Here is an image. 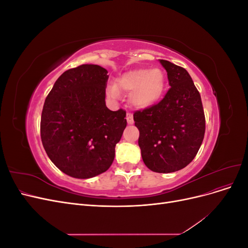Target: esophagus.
<instances>
[{
	"instance_id": "obj_1",
	"label": "esophagus",
	"mask_w": 248,
	"mask_h": 248,
	"mask_svg": "<svg viewBox=\"0 0 248 248\" xmlns=\"http://www.w3.org/2000/svg\"><path fill=\"white\" fill-rule=\"evenodd\" d=\"M126 120H127V123L128 124H133V115L130 114V112H127L126 115Z\"/></svg>"
}]
</instances>
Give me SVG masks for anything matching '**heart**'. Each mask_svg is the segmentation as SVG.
<instances>
[{
	"label": "heart",
	"instance_id": "b5f03b06",
	"mask_svg": "<svg viewBox=\"0 0 248 248\" xmlns=\"http://www.w3.org/2000/svg\"><path fill=\"white\" fill-rule=\"evenodd\" d=\"M166 89V77L159 68L133 69L116 78L115 87L108 88L107 93L112 99L119 98V92L129 94L132 106L148 108L158 102Z\"/></svg>",
	"mask_w": 248,
	"mask_h": 248
}]
</instances>
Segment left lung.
I'll return each mask as SVG.
<instances>
[{
	"label": "left lung",
	"instance_id": "obj_1",
	"mask_svg": "<svg viewBox=\"0 0 248 248\" xmlns=\"http://www.w3.org/2000/svg\"><path fill=\"white\" fill-rule=\"evenodd\" d=\"M170 89L155 106L134 112L139 146L146 167L155 172L184 169L196 157L204 140L205 115L201 95L189 73L159 60Z\"/></svg>",
	"mask_w": 248,
	"mask_h": 248
}]
</instances>
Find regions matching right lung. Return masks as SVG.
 Wrapping results in <instances>:
<instances>
[{"label":"right lung","mask_w":248,"mask_h":248,"mask_svg":"<svg viewBox=\"0 0 248 248\" xmlns=\"http://www.w3.org/2000/svg\"><path fill=\"white\" fill-rule=\"evenodd\" d=\"M108 70L84 64L61 74L44 102L40 133L52 163L66 175L89 179L108 170L127 125L126 111L106 104Z\"/></svg>","instance_id":"obj_1"}]
</instances>
